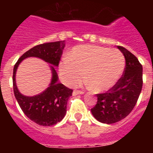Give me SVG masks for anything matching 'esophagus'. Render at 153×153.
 Wrapping results in <instances>:
<instances>
[{
    "label": "esophagus",
    "instance_id": "esophagus-1",
    "mask_svg": "<svg viewBox=\"0 0 153 153\" xmlns=\"http://www.w3.org/2000/svg\"><path fill=\"white\" fill-rule=\"evenodd\" d=\"M84 92L83 91H81V90H74L73 92V96H76L78 94H83Z\"/></svg>",
    "mask_w": 153,
    "mask_h": 153
}]
</instances>
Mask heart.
<instances>
[{
	"mask_svg": "<svg viewBox=\"0 0 153 153\" xmlns=\"http://www.w3.org/2000/svg\"><path fill=\"white\" fill-rule=\"evenodd\" d=\"M125 59L116 49L93 45L74 47L68 59L60 63L59 74L67 86H76L83 81L84 73L86 80L96 91L112 88L123 72Z\"/></svg>",
	"mask_w": 153,
	"mask_h": 153,
	"instance_id": "b5f03b06",
	"label": "heart"
}]
</instances>
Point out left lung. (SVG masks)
Here are the masks:
<instances>
[{
	"mask_svg": "<svg viewBox=\"0 0 153 153\" xmlns=\"http://www.w3.org/2000/svg\"><path fill=\"white\" fill-rule=\"evenodd\" d=\"M126 60L123 74L106 93L97 94L91 113L99 122L112 124L123 120L136 106L143 87V67L136 56L120 46Z\"/></svg>",
	"mask_w": 153,
	"mask_h": 153,
	"instance_id": "left-lung-1",
	"label": "left lung"
}]
</instances>
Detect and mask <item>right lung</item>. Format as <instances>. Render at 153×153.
Instances as JSON below:
<instances>
[{
  "mask_svg": "<svg viewBox=\"0 0 153 153\" xmlns=\"http://www.w3.org/2000/svg\"><path fill=\"white\" fill-rule=\"evenodd\" d=\"M65 47V40L36 45L24 53L13 67V87L19 106L27 117L40 126H51L60 122L67 113V104L73 90L58 82L55 67H58ZM28 57H37L51 65V82L44 92L33 97L21 94L16 84V72L21 61Z\"/></svg>",
  "mask_w": 153,
  "mask_h": 153,
  "instance_id": "1",
  "label": "right lung"
}]
</instances>
